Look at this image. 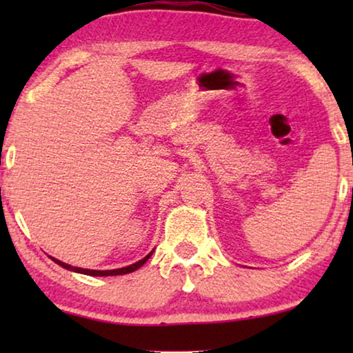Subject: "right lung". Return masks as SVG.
<instances>
[{
  "mask_svg": "<svg viewBox=\"0 0 353 353\" xmlns=\"http://www.w3.org/2000/svg\"><path fill=\"white\" fill-rule=\"evenodd\" d=\"M151 254H148L146 257L143 260H139V262L130 265V267H123V268H119V270H104V272H101V270H86V268H79V267H72V265H67L64 262H61V260L57 259H52L57 265H61L62 268H67V270H72V272H77V273H83V274H91V276H114V274H125V273H132L134 270H138L139 267H143L144 263H146V260L151 257Z\"/></svg>",
  "mask_w": 353,
  "mask_h": 353,
  "instance_id": "right-lung-1",
  "label": "right lung"
}]
</instances>
